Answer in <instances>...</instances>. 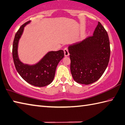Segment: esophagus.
<instances>
[{
    "label": "esophagus",
    "mask_w": 125,
    "mask_h": 125,
    "mask_svg": "<svg viewBox=\"0 0 125 125\" xmlns=\"http://www.w3.org/2000/svg\"><path fill=\"white\" fill-rule=\"evenodd\" d=\"M63 51H64V54H65V56H67L69 55V50H68L67 48H65L64 49H63Z\"/></svg>",
    "instance_id": "esophagus-1"
}]
</instances>
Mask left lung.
I'll list each match as a JSON object with an SVG mask.
<instances>
[{"mask_svg":"<svg viewBox=\"0 0 125 125\" xmlns=\"http://www.w3.org/2000/svg\"><path fill=\"white\" fill-rule=\"evenodd\" d=\"M70 69L77 83L88 85L96 82L109 62L110 48L106 30L98 22L93 36L69 47Z\"/></svg>","mask_w":125,"mask_h":125,"instance_id":"left-lung-1","label":"left lung"}]
</instances>
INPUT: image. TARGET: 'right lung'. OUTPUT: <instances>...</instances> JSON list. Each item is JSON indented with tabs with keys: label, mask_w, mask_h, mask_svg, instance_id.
<instances>
[{
	"label": "right lung",
	"mask_w": 125,
	"mask_h": 125,
	"mask_svg": "<svg viewBox=\"0 0 125 125\" xmlns=\"http://www.w3.org/2000/svg\"><path fill=\"white\" fill-rule=\"evenodd\" d=\"M30 21L21 25L16 33L12 46L14 64L18 73L28 83L35 86H45L53 81L56 66L64 57V52L62 50L49 52L40 62L34 65H24L21 62L17 53L18 43L24 27Z\"/></svg>",
	"instance_id": "right-lung-1"
}]
</instances>
